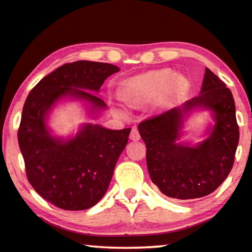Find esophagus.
I'll list each match as a JSON object with an SVG mask.
<instances>
[{
	"mask_svg": "<svg viewBox=\"0 0 252 252\" xmlns=\"http://www.w3.org/2000/svg\"><path fill=\"white\" fill-rule=\"evenodd\" d=\"M130 139L133 140V142H137V140L140 139V135H139L138 130H137L136 128H132L131 133H130Z\"/></svg>",
	"mask_w": 252,
	"mask_h": 252,
	"instance_id": "34e87169",
	"label": "esophagus"
}]
</instances>
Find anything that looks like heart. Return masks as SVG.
<instances>
[{
    "mask_svg": "<svg viewBox=\"0 0 252 252\" xmlns=\"http://www.w3.org/2000/svg\"><path fill=\"white\" fill-rule=\"evenodd\" d=\"M188 89L187 79L173 70H153L131 77L124 83L121 98L131 108H138L158 100L160 107L181 98Z\"/></svg>",
    "mask_w": 252,
    "mask_h": 252,
    "instance_id": "b5f03b06",
    "label": "heart"
}]
</instances>
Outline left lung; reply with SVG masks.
<instances>
[{"mask_svg": "<svg viewBox=\"0 0 252 252\" xmlns=\"http://www.w3.org/2000/svg\"><path fill=\"white\" fill-rule=\"evenodd\" d=\"M207 110L214 120L202 142L180 140L184 122L192 112ZM146 145L152 182L170 198L196 199L212 193L233 167L240 132L235 102L222 80L205 69L199 94L180 107L138 126Z\"/></svg>", "mask_w": 252, "mask_h": 252, "instance_id": "obj_1", "label": "left lung"}]
</instances>
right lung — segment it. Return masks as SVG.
Segmentation results:
<instances>
[{"label": "right lung", "mask_w": 252, "mask_h": 252, "mask_svg": "<svg viewBox=\"0 0 252 252\" xmlns=\"http://www.w3.org/2000/svg\"><path fill=\"white\" fill-rule=\"evenodd\" d=\"M117 71L119 66L109 63H66L43 77L26 98L18 129L26 176L43 199L60 209L87 210L101 200L131 129L86 122L76 133L56 136L49 115L59 103L80 101L90 120L99 119L107 105L93 93Z\"/></svg>", "instance_id": "obj_1"}]
</instances>
